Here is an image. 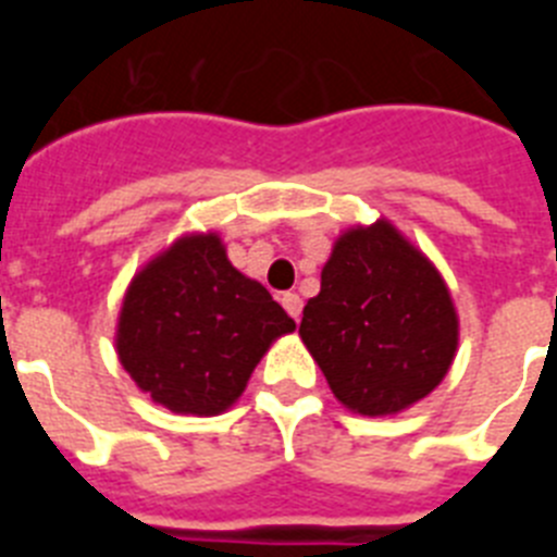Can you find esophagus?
Returning a JSON list of instances; mask_svg holds the SVG:
<instances>
[{"instance_id": "obj_1", "label": "esophagus", "mask_w": 557, "mask_h": 557, "mask_svg": "<svg viewBox=\"0 0 557 557\" xmlns=\"http://www.w3.org/2000/svg\"><path fill=\"white\" fill-rule=\"evenodd\" d=\"M282 304H284V309H287L289 318H293L295 323L301 321V309H304L301 295H298V293H284V295H282Z\"/></svg>"}]
</instances>
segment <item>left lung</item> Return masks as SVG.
<instances>
[{
    "label": "left lung",
    "mask_w": 557,
    "mask_h": 557,
    "mask_svg": "<svg viewBox=\"0 0 557 557\" xmlns=\"http://www.w3.org/2000/svg\"><path fill=\"white\" fill-rule=\"evenodd\" d=\"M301 339L339 405L393 416L430 396L457 351V312L435 264L387 220L348 228L304 307Z\"/></svg>",
    "instance_id": "left-lung-1"
}]
</instances>
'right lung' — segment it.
<instances>
[{
    "mask_svg": "<svg viewBox=\"0 0 557 557\" xmlns=\"http://www.w3.org/2000/svg\"><path fill=\"white\" fill-rule=\"evenodd\" d=\"M295 321L225 256L218 234H189L133 275L116 354L156 405L220 416Z\"/></svg>",
    "mask_w": 557,
    "mask_h": 557,
    "instance_id": "add662e5",
    "label": "right lung"
}]
</instances>
